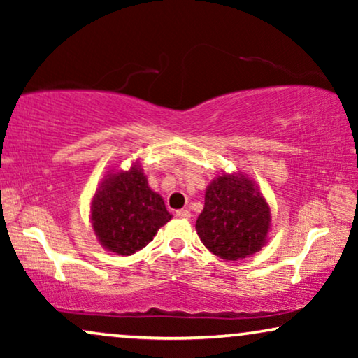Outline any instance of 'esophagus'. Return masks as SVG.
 Returning a JSON list of instances; mask_svg holds the SVG:
<instances>
[{"instance_id":"1","label":"esophagus","mask_w":358,"mask_h":358,"mask_svg":"<svg viewBox=\"0 0 358 358\" xmlns=\"http://www.w3.org/2000/svg\"><path fill=\"white\" fill-rule=\"evenodd\" d=\"M176 217L179 218H184V220H189L190 218V212L189 210H176Z\"/></svg>"}]
</instances>
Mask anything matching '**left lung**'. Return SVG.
<instances>
[{"label": "left lung", "instance_id": "obj_1", "mask_svg": "<svg viewBox=\"0 0 358 358\" xmlns=\"http://www.w3.org/2000/svg\"><path fill=\"white\" fill-rule=\"evenodd\" d=\"M271 212L252 180L244 176H218L205 192L199 215V238L224 261H238L257 252L266 243Z\"/></svg>", "mask_w": 358, "mask_h": 358}]
</instances>
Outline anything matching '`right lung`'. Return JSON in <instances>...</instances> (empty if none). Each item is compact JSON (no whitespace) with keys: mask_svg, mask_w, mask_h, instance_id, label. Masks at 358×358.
Here are the masks:
<instances>
[{"mask_svg":"<svg viewBox=\"0 0 358 358\" xmlns=\"http://www.w3.org/2000/svg\"><path fill=\"white\" fill-rule=\"evenodd\" d=\"M169 220L163 199L148 187L140 168L110 174L92 200V228L99 241L120 256L143 249Z\"/></svg>","mask_w":358,"mask_h":358,"instance_id":"add662e5","label":"right lung"}]
</instances>
